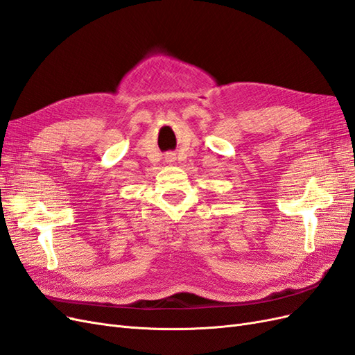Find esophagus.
I'll return each mask as SVG.
<instances>
[{
	"label": "esophagus",
	"mask_w": 355,
	"mask_h": 355,
	"mask_svg": "<svg viewBox=\"0 0 355 355\" xmlns=\"http://www.w3.org/2000/svg\"><path fill=\"white\" fill-rule=\"evenodd\" d=\"M166 159H167V163H173V161L176 159V157H175V154H168V155L166 157Z\"/></svg>",
	"instance_id": "34e87169"
}]
</instances>
